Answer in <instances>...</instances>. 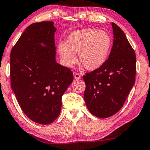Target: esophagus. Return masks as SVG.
Here are the masks:
<instances>
[{"mask_svg": "<svg viewBox=\"0 0 150 150\" xmlns=\"http://www.w3.org/2000/svg\"><path fill=\"white\" fill-rule=\"evenodd\" d=\"M74 78L75 80H79L81 78V75L79 74V73L77 72H74Z\"/></svg>", "mask_w": 150, "mask_h": 150, "instance_id": "34e87169", "label": "esophagus"}]
</instances>
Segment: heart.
Wrapping results in <instances>:
<instances>
[{"instance_id":"heart-1","label":"heart","mask_w":150,"mask_h":150,"mask_svg":"<svg viewBox=\"0 0 150 150\" xmlns=\"http://www.w3.org/2000/svg\"><path fill=\"white\" fill-rule=\"evenodd\" d=\"M110 35L104 30L85 28L71 33L66 39V44L60 43L58 51L64 64L73 67L79 60L88 70L100 68L105 63L111 47Z\"/></svg>"}]
</instances>
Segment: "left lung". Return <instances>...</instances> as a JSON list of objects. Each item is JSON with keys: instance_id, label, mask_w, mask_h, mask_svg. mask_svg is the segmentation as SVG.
Wrapping results in <instances>:
<instances>
[{"instance_id": "8db88e82", "label": "left lung", "mask_w": 150, "mask_h": 150, "mask_svg": "<svg viewBox=\"0 0 150 150\" xmlns=\"http://www.w3.org/2000/svg\"><path fill=\"white\" fill-rule=\"evenodd\" d=\"M113 44L108 59L100 68L83 76L84 99L88 110L100 118L117 113L135 83L136 55L126 35L112 22Z\"/></svg>"}]
</instances>
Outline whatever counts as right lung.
Masks as SVG:
<instances>
[{
	"label": "right lung",
	"mask_w": 150,
	"mask_h": 150,
	"mask_svg": "<svg viewBox=\"0 0 150 150\" xmlns=\"http://www.w3.org/2000/svg\"><path fill=\"white\" fill-rule=\"evenodd\" d=\"M53 22L28 26L12 48L11 88L24 113L33 122L49 124L61 112V98L72 83V71L56 62Z\"/></svg>",
	"instance_id": "1"
}]
</instances>
